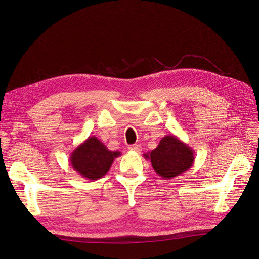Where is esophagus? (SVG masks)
I'll return each instance as SVG.
<instances>
[{"mask_svg": "<svg viewBox=\"0 0 259 259\" xmlns=\"http://www.w3.org/2000/svg\"><path fill=\"white\" fill-rule=\"evenodd\" d=\"M130 151H133V152H136V153H139L141 151V147L140 144H132V146L128 147Z\"/></svg>", "mask_w": 259, "mask_h": 259, "instance_id": "1", "label": "esophagus"}]
</instances>
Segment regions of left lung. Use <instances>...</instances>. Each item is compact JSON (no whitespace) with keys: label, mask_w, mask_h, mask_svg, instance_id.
<instances>
[{"label":"left lung","mask_w":259,"mask_h":259,"mask_svg":"<svg viewBox=\"0 0 259 259\" xmlns=\"http://www.w3.org/2000/svg\"><path fill=\"white\" fill-rule=\"evenodd\" d=\"M154 171L164 180H171L189 170L194 162V152L187 143L174 135H167L156 149L143 154Z\"/></svg>","instance_id":"left-lung-1"}]
</instances>
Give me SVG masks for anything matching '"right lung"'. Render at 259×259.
<instances>
[{"label": "right lung", "instance_id": "add662e5", "mask_svg": "<svg viewBox=\"0 0 259 259\" xmlns=\"http://www.w3.org/2000/svg\"><path fill=\"white\" fill-rule=\"evenodd\" d=\"M121 152L109 151L96 136L88 137L70 154V164L81 178L97 181L109 171Z\"/></svg>", "mask_w": 259, "mask_h": 259}]
</instances>
